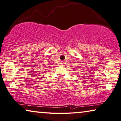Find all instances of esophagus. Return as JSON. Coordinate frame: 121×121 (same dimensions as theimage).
<instances>
[{
	"label": "esophagus",
	"instance_id": "esophagus-1",
	"mask_svg": "<svg viewBox=\"0 0 121 121\" xmlns=\"http://www.w3.org/2000/svg\"><path fill=\"white\" fill-rule=\"evenodd\" d=\"M61 63H62V64H64V62H61Z\"/></svg>",
	"mask_w": 121,
	"mask_h": 121
}]
</instances>
